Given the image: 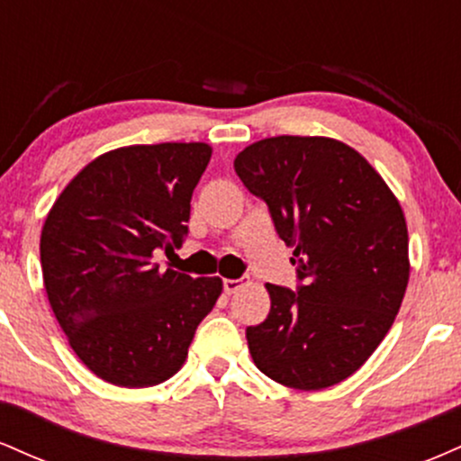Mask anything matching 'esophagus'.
I'll use <instances>...</instances> for the list:
<instances>
[{"instance_id":"34e87169","label":"esophagus","mask_w":461,"mask_h":461,"mask_svg":"<svg viewBox=\"0 0 461 461\" xmlns=\"http://www.w3.org/2000/svg\"><path fill=\"white\" fill-rule=\"evenodd\" d=\"M242 288V279H223V290L225 294H234Z\"/></svg>"}]
</instances>
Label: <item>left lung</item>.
I'll list each match as a JSON object with an SVG mask.
<instances>
[{
  "label": "left lung",
  "mask_w": 461,
  "mask_h": 461,
  "mask_svg": "<svg viewBox=\"0 0 461 461\" xmlns=\"http://www.w3.org/2000/svg\"><path fill=\"white\" fill-rule=\"evenodd\" d=\"M234 168L294 247L299 277L297 290L267 284L271 312L247 327L253 362L288 388L340 384L399 314L410 279L403 210L356 149L322 136L258 140Z\"/></svg>",
  "instance_id": "left-lung-1"
}]
</instances>
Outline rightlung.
Masks as SVG:
<instances>
[{
  "instance_id": "obj_1",
  "label": "right lung",
  "mask_w": 461,
  "mask_h": 461,
  "mask_svg": "<svg viewBox=\"0 0 461 461\" xmlns=\"http://www.w3.org/2000/svg\"><path fill=\"white\" fill-rule=\"evenodd\" d=\"M205 142L108 151L68 182L41 234L43 282L76 356L104 382L147 388L182 368L223 282L162 271L188 234Z\"/></svg>"
}]
</instances>
